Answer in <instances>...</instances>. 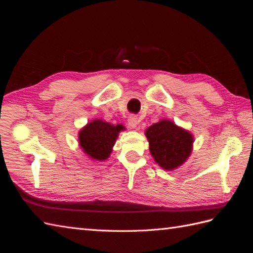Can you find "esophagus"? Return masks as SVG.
Returning a JSON list of instances; mask_svg holds the SVG:
<instances>
[{
    "label": "esophagus",
    "instance_id": "obj_1",
    "mask_svg": "<svg viewBox=\"0 0 253 253\" xmlns=\"http://www.w3.org/2000/svg\"><path fill=\"white\" fill-rule=\"evenodd\" d=\"M137 119H138V118H137L136 116H134V115H131V116L127 118V122H128L129 126L136 127V126L138 125V120H137Z\"/></svg>",
    "mask_w": 253,
    "mask_h": 253
}]
</instances>
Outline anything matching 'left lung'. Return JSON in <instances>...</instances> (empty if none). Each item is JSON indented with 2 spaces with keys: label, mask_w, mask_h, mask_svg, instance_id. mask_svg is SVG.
<instances>
[{
  "label": "left lung",
  "mask_w": 253,
  "mask_h": 253,
  "mask_svg": "<svg viewBox=\"0 0 253 253\" xmlns=\"http://www.w3.org/2000/svg\"><path fill=\"white\" fill-rule=\"evenodd\" d=\"M145 135L152 156L166 170H173L182 165L192 151V135L172 121L162 120L152 125Z\"/></svg>",
  "instance_id": "left-lung-1"
}]
</instances>
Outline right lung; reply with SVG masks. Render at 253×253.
I'll return each instance as SVG.
<instances>
[{"label":"right lung","instance_id":"add662e5","mask_svg":"<svg viewBox=\"0 0 253 253\" xmlns=\"http://www.w3.org/2000/svg\"><path fill=\"white\" fill-rule=\"evenodd\" d=\"M124 126H113L102 120H93L79 133V141L84 153L96 160H104L112 152L118 133Z\"/></svg>","mask_w":253,"mask_h":253}]
</instances>
